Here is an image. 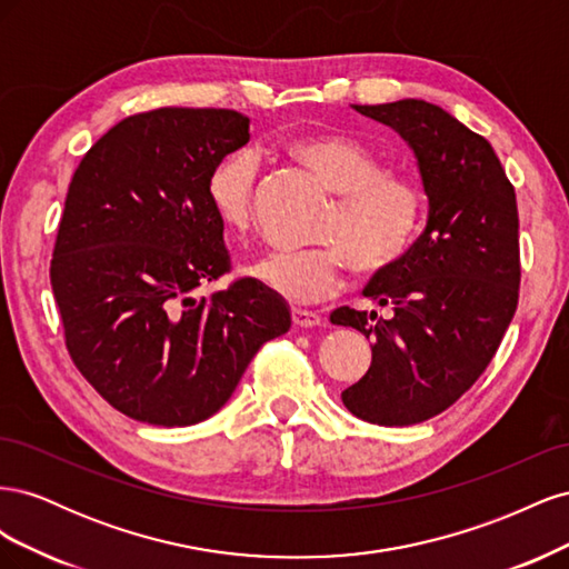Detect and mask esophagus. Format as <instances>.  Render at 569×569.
Returning <instances> with one entry per match:
<instances>
[{
  "instance_id": "obj_1",
  "label": "esophagus",
  "mask_w": 569,
  "mask_h": 569,
  "mask_svg": "<svg viewBox=\"0 0 569 569\" xmlns=\"http://www.w3.org/2000/svg\"><path fill=\"white\" fill-rule=\"evenodd\" d=\"M291 322L297 327H318L322 318L316 311H306V308H291Z\"/></svg>"
}]
</instances>
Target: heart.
<instances>
[{"mask_svg":"<svg viewBox=\"0 0 569 569\" xmlns=\"http://www.w3.org/2000/svg\"><path fill=\"white\" fill-rule=\"evenodd\" d=\"M289 151L339 199L313 230L320 244L272 251L247 268L249 278L289 303H311L335 295L347 263L363 278L401 263L420 230V187L387 173L375 151L343 134H303L289 142ZM256 178L258 161L247 149L228 153L206 178V201L226 232L251 228Z\"/></svg>","mask_w":569,"mask_h":569,"instance_id":"1","label":"heart"}]
</instances>
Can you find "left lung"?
Wrapping results in <instances>:
<instances>
[{
    "instance_id": "8db88e82",
    "label": "left lung",
    "mask_w": 569,
    "mask_h": 569,
    "mask_svg": "<svg viewBox=\"0 0 569 569\" xmlns=\"http://www.w3.org/2000/svg\"><path fill=\"white\" fill-rule=\"evenodd\" d=\"M401 134L427 194V226L363 295L387 308L332 311L372 339V363L341 401L356 418L403 427L439 416L487 370L518 308L520 220L493 147L422 99L358 107Z\"/></svg>"
}]
</instances>
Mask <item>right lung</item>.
<instances>
[{
	"instance_id": "obj_1",
	"label": "right lung",
	"mask_w": 569,
	"mask_h": 569,
	"mask_svg": "<svg viewBox=\"0 0 569 569\" xmlns=\"http://www.w3.org/2000/svg\"><path fill=\"white\" fill-rule=\"evenodd\" d=\"M247 142L244 113L166 107L120 120L76 168L51 291L73 363L132 420L211 418L289 330L284 299L251 278L194 297L230 268L206 178Z\"/></svg>"
}]
</instances>
